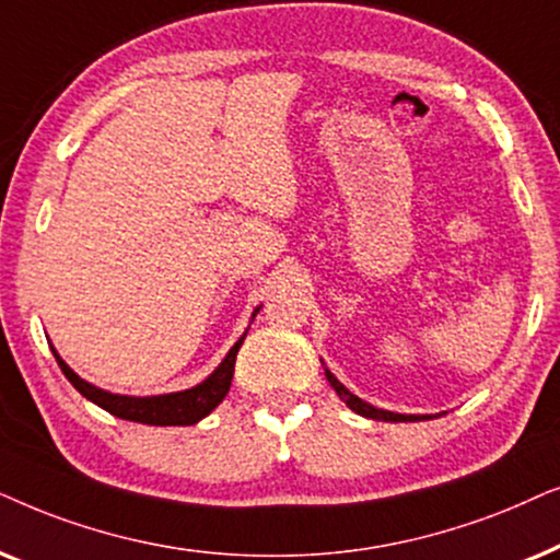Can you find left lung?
Returning <instances> with one entry per match:
<instances>
[{"instance_id": "1", "label": "left lung", "mask_w": 560, "mask_h": 560, "mask_svg": "<svg viewBox=\"0 0 560 560\" xmlns=\"http://www.w3.org/2000/svg\"><path fill=\"white\" fill-rule=\"evenodd\" d=\"M325 376L327 382H330V386L335 392H338V397L346 401V405L353 409L355 415L361 417H369V420H384V422H417V420H430V415H399V412H389V409H378L374 405H369V401L358 399L355 394H350L346 386H342L338 378H335L330 371L325 369Z\"/></svg>"}]
</instances>
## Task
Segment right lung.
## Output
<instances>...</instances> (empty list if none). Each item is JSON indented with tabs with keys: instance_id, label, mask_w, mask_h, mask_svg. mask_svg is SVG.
I'll list each match as a JSON object with an SVG mask.
<instances>
[{
	"instance_id": "add662e5",
	"label": "right lung",
	"mask_w": 560,
	"mask_h": 560,
	"mask_svg": "<svg viewBox=\"0 0 560 560\" xmlns=\"http://www.w3.org/2000/svg\"><path fill=\"white\" fill-rule=\"evenodd\" d=\"M256 312H253V317H256ZM243 340H245V332H243V338L237 340L233 348H230V353L222 358L220 366L214 369L202 384L191 386V389H184V392L159 394V397H125V394L104 392V389H100V386L84 382L79 374H73V371L69 369V363H66L63 358L56 353V348H50V350H54L58 366H61L66 378H69V382L77 386V392L84 394L89 401H94L96 407L107 409L109 415L119 417V420L161 424V428H166V424L199 422L202 417L210 415L222 399L228 397L230 382H233V374H235V355H237V350H241Z\"/></svg>"
}]
</instances>
